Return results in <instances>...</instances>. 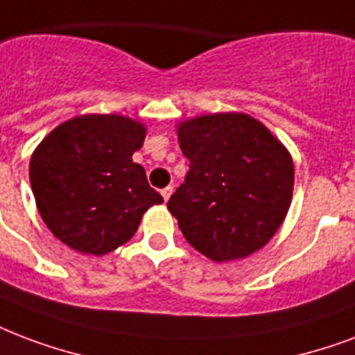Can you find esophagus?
<instances>
[{"mask_svg": "<svg viewBox=\"0 0 355 355\" xmlns=\"http://www.w3.org/2000/svg\"><path fill=\"white\" fill-rule=\"evenodd\" d=\"M171 193H173V186H167V188L162 189V196H164V199H166V201H169Z\"/></svg>", "mask_w": 355, "mask_h": 355, "instance_id": "obj_1", "label": "esophagus"}]
</instances>
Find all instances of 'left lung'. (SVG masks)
I'll use <instances>...</instances> for the list:
<instances>
[{
  "label": "left lung",
  "mask_w": 355,
  "mask_h": 355,
  "mask_svg": "<svg viewBox=\"0 0 355 355\" xmlns=\"http://www.w3.org/2000/svg\"><path fill=\"white\" fill-rule=\"evenodd\" d=\"M177 134L189 171L167 208L189 245L216 262L243 259L266 245L291 207L288 150L245 113L189 119Z\"/></svg>",
  "instance_id": "8db88e82"
}]
</instances>
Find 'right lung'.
Here are the masks:
<instances>
[{"mask_svg":"<svg viewBox=\"0 0 355 355\" xmlns=\"http://www.w3.org/2000/svg\"><path fill=\"white\" fill-rule=\"evenodd\" d=\"M147 130L123 115H81L35 148L29 180L42 220L72 250L105 255L134 236L143 214L164 197L132 154Z\"/></svg>","mask_w":355,"mask_h":355,"instance_id":"right-lung-1","label":"right lung"}]
</instances>
